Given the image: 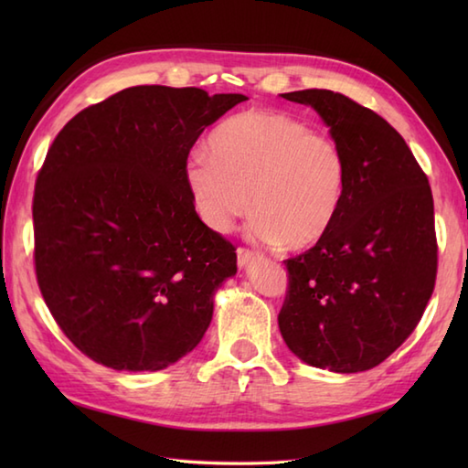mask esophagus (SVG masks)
<instances>
[{
  "label": "esophagus",
  "instance_id": "1",
  "mask_svg": "<svg viewBox=\"0 0 468 468\" xmlns=\"http://www.w3.org/2000/svg\"><path fill=\"white\" fill-rule=\"evenodd\" d=\"M255 260H257V253L250 250H237V265H239V270H247V267H250Z\"/></svg>",
  "mask_w": 468,
  "mask_h": 468
}]
</instances>
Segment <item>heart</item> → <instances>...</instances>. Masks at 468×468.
I'll return each mask as SVG.
<instances>
[{
	"mask_svg": "<svg viewBox=\"0 0 468 468\" xmlns=\"http://www.w3.org/2000/svg\"><path fill=\"white\" fill-rule=\"evenodd\" d=\"M183 173L195 213L211 231L229 233L251 205V239L283 241L287 250H307L330 231L346 186L337 144L271 111L227 118L208 151L186 156Z\"/></svg>",
	"mask_w": 468,
	"mask_h": 468,
	"instance_id": "obj_1",
	"label": "heart"
}]
</instances>
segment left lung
Returning a JSON list of instances; mask_svg holds the SVG:
<instances>
[{"label": "left lung", "mask_w": 468, "mask_h": 468, "mask_svg": "<svg viewBox=\"0 0 468 468\" xmlns=\"http://www.w3.org/2000/svg\"><path fill=\"white\" fill-rule=\"evenodd\" d=\"M310 106L346 163L337 215L310 251L287 260L280 332L302 362L337 374L384 362L420 322L436 280L429 178L382 116L332 90L282 94Z\"/></svg>", "instance_id": "8db88e82"}]
</instances>
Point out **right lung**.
<instances>
[{"mask_svg":"<svg viewBox=\"0 0 468 468\" xmlns=\"http://www.w3.org/2000/svg\"><path fill=\"white\" fill-rule=\"evenodd\" d=\"M243 94L134 86L78 112L36 181V275L78 350L156 372L203 340L235 247L211 231L185 183L197 138Z\"/></svg>","mask_w":468,"mask_h":468,"instance_id":"right-lung-1","label":"right lung"}]
</instances>
